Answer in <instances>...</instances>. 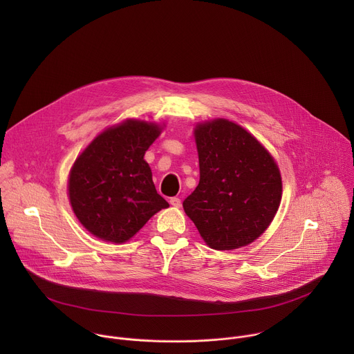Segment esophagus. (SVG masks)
I'll list each match as a JSON object with an SVG mask.
<instances>
[{"label":"esophagus","instance_id":"34e87169","mask_svg":"<svg viewBox=\"0 0 354 354\" xmlns=\"http://www.w3.org/2000/svg\"><path fill=\"white\" fill-rule=\"evenodd\" d=\"M169 203H171V206H174V207H180V198H179V197H171Z\"/></svg>","mask_w":354,"mask_h":354}]
</instances>
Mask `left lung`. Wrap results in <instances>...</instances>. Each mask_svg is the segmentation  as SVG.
<instances>
[{
    "instance_id": "obj_1",
    "label": "left lung",
    "mask_w": 354,
    "mask_h": 354,
    "mask_svg": "<svg viewBox=\"0 0 354 354\" xmlns=\"http://www.w3.org/2000/svg\"><path fill=\"white\" fill-rule=\"evenodd\" d=\"M194 137L200 180L183 200L185 213L213 249L254 242L280 206L274 160L254 136L224 119L198 124Z\"/></svg>"
}]
</instances>
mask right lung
Masks as SVG:
<instances>
[{"instance_id":"obj_1","label":"right lung","mask_w":354,"mask_h":354,"mask_svg":"<svg viewBox=\"0 0 354 354\" xmlns=\"http://www.w3.org/2000/svg\"><path fill=\"white\" fill-rule=\"evenodd\" d=\"M160 133L154 123L127 120L100 133L77 158L68 179L70 201L77 218L95 236L126 242L156 213L169 207L144 161Z\"/></svg>"}]
</instances>
